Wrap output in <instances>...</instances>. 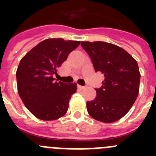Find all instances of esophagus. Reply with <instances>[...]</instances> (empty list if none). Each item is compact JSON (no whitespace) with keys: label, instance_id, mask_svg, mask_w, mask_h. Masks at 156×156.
Returning <instances> with one entry per match:
<instances>
[{"label":"esophagus","instance_id":"obj_1","mask_svg":"<svg viewBox=\"0 0 156 156\" xmlns=\"http://www.w3.org/2000/svg\"><path fill=\"white\" fill-rule=\"evenodd\" d=\"M78 88L80 89V90H83V89H84L85 86H81V85H78Z\"/></svg>","mask_w":156,"mask_h":156}]
</instances>
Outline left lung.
<instances>
[{
	"label": "left lung",
	"instance_id": "8db88e82",
	"mask_svg": "<svg viewBox=\"0 0 156 156\" xmlns=\"http://www.w3.org/2000/svg\"><path fill=\"white\" fill-rule=\"evenodd\" d=\"M95 72L104 74L97 96L87 101L89 115L96 120L113 122L127 113L139 93L140 74L137 61L119 46L103 41H82Z\"/></svg>",
	"mask_w": 156,
	"mask_h": 156
}]
</instances>
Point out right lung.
Segmentation results:
<instances>
[{
  "instance_id": "1",
  "label": "right lung",
  "mask_w": 156,
  "mask_h": 156,
  "mask_svg": "<svg viewBox=\"0 0 156 156\" xmlns=\"http://www.w3.org/2000/svg\"><path fill=\"white\" fill-rule=\"evenodd\" d=\"M80 44L62 38L47 39L21 59L16 71L18 92L25 106L38 119L55 120L66 113L77 85L57 82L54 76Z\"/></svg>"
}]
</instances>
